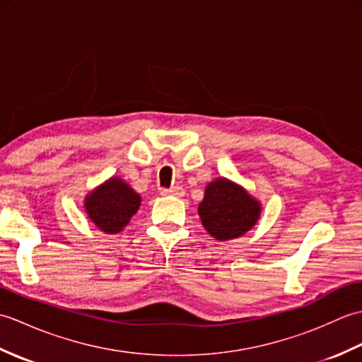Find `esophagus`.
Instances as JSON below:
<instances>
[{
	"mask_svg": "<svg viewBox=\"0 0 362 362\" xmlns=\"http://www.w3.org/2000/svg\"><path fill=\"white\" fill-rule=\"evenodd\" d=\"M161 194H163V196L182 197L183 194H185V191H183V188H180V187H174V188H171V189H161Z\"/></svg>",
	"mask_w": 362,
	"mask_h": 362,
	"instance_id": "1",
	"label": "esophagus"
}]
</instances>
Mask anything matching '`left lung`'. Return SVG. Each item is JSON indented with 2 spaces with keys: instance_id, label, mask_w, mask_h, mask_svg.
<instances>
[{
  "instance_id": "8db88e82",
  "label": "left lung",
  "mask_w": 362,
  "mask_h": 362,
  "mask_svg": "<svg viewBox=\"0 0 362 362\" xmlns=\"http://www.w3.org/2000/svg\"><path fill=\"white\" fill-rule=\"evenodd\" d=\"M197 213L214 240L230 241L255 227L261 216V202L236 182L218 177L205 187Z\"/></svg>"
}]
</instances>
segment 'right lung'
Masks as SVG:
<instances>
[{
	"instance_id": "obj_1",
	"label": "right lung",
	"mask_w": 362,
	"mask_h": 362,
	"mask_svg": "<svg viewBox=\"0 0 362 362\" xmlns=\"http://www.w3.org/2000/svg\"><path fill=\"white\" fill-rule=\"evenodd\" d=\"M140 205L141 196L118 175H112L83 199L88 219L107 235L119 233Z\"/></svg>"
}]
</instances>
